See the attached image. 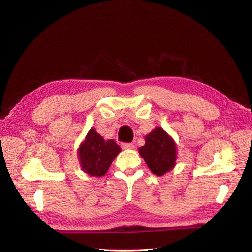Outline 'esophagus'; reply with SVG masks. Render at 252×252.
Here are the masks:
<instances>
[{
  "label": "esophagus",
  "mask_w": 252,
  "mask_h": 252,
  "mask_svg": "<svg viewBox=\"0 0 252 252\" xmlns=\"http://www.w3.org/2000/svg\"><path fill=\"white\" fill-rule=\"evenodd\" d=\"M122 148H123V149H133L134 144L133 143H123V144H122Z\"/></svg>",
  "instance_id": "1"
}]
</instances>
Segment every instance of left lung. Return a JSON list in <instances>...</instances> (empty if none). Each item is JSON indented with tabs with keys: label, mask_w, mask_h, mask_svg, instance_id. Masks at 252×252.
I'll return each mask as SVG.
<instances>
[{
	"label": "left lung",
	"mask_w": 252,
	"mask_h": 252,
	"mask_svg": "<svg viewBox=\"0 0 252 252\" xmlns=\"http://www.w3.org/2000/svg\"><path fill=\"white\" fill-rule=\"evenodd\" d=\"M139 152L149 169L159 177L175 165V144L162 128H156L146 135L145 145L140 147Z\"/></svg>",
	"instance_id": "left-lung-1"
}]
</instances>
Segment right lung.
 I'll use <instances>...</instances> for the list:
<instances>
[{"instance_id": "add662e5", "label": "right lung", "mask_w": 252, "mask_h": 252, "mask_svg": "<svg viewBox=\"0 0 252 252\" xmlns=\"http://www.w3.org/2000/svg\"><path fill=\"white\" fill-rule=\"evenodd\" d=\"M121 151V147L113 140L105 141L95 129H90L84 143L79 148L82 169L94 177L107 172L112 161Z\"/></svg>"}]
</instances>
